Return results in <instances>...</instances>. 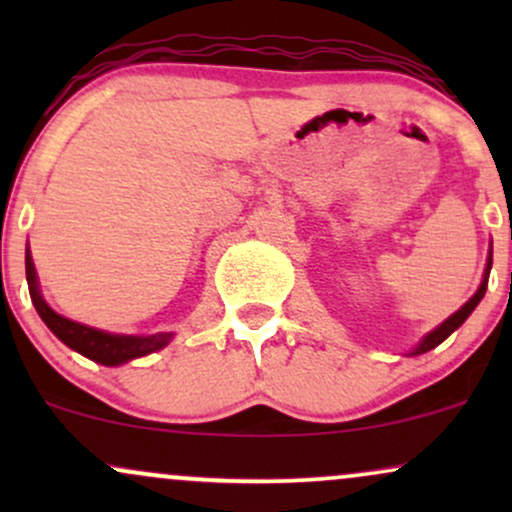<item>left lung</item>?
<instances>
[{"mask_svg":"<svg viewBox=\"0 0 512 512\" xmlns=\"http://www.w3.org/2000/svg\"><path fill=\"white\" fill-rule=\"evenodd\" d=\"M491 264H493V255H491V250H489V260H486V272H484V279H481V286H479V289H477V293H474V296L472 298H469V301L467 303H464L462 305V308L460 310H457V313H452L450 317H448V320H445V322H440V325L436 327V330H433V332H428L426 334V337L424 339H421V342H419V346H416V349L414 351H411V354H426V351H431V349H436V346L438 344H443L445 342V339H448L450 337V334L452 332H455L457 330V327H460L462 325V322L464 320H467V317L469 315H472V310L474 308H477V305H479V301H481V298H484V293H486V286H489V274H491Z\"/></svg>","mask_w":512,"mask_h":512,"instance_id":"8db88e82","label":"left lung"}]
</instances>
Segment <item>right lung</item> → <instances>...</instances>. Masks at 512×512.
Wrapping results in <instances>:
<instances>
[{"label":"right lung","mask_w":512,"mask_h":512,"mask_svg":"<svg viewBox=\"0 0 512 512\" xmlns=\"http://www.w3.org/2000/svg\"><path fill=\"white\" fill-rule=\"evenodd\" d=\"M26 279H28V291H31V301L38 310V315L43 317L45 325L50 327V332L55 334L60 342H64L69 349L79 351L81 356L91 358V361L103 363V366H120V363L132 361V358H142L146 354H154V351L163 349L173 334L170 332H158V334H146V337H134V334H110L96 327L81 325V322L67 320V317L57 315L48 303L43 301L38 289V274H35L33 257L31 252H26Z\"/></svg>","instance_id":"add662e5"}]
</instances>
